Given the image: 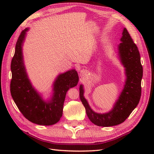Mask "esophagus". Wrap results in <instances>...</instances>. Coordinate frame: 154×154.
I'll use <instances>...</instances> for the list:
<instances>
[{
    "label": "esophagus",
    "mask_w": 154,
    "mask_h": 154,
    "mask_svg": "<svg viewBox=\"0 0 154 154\" xmlns=\"http://www.w3.org/2000/svg\"><path fill=\"white\" fill-rule=\"evenodd\" d=\"M87 75V71L85 69H82L80 71V76L81 77H84Z\"/></svg>",
    "instance_id": "esophagus-1"
}]
</instances>
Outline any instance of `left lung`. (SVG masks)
Masks as SVG:
<instances>
[{
    "label": "left lung",
    "mask_w": 154,
    "mask_h": 154,
    "mask_svg": "<svg viewBox=\"0 0 154 154\" xmlns=\"http://www.w3.org/2000/svg\"><path fill=\"white\" fill-rule=\"evenodd\" d=\"M122 34L116 53L124 68L125 81L112 109L104 113L94 112L84 97L83 85H80L79 87L80 99L85 108L87 115L91 122L99 126H113L122 123L138 105L141 97L143 68L138 49L125 28Z\"/></svg>",
    "instance_id": "1"
}]
</instances>
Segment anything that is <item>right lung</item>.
Returning <instances> with one entry per match:
<instances>
[{
  "label": "right lung",
  "mask_w": 154,
  "mask_h": 154,
  "mask_svg": "<svg viewBox=\"0 0 154 154\" xmlns=\"http://www.w3.org/2000/svg\"><path fill=\"white\" fill-rule=\"evenodd\" d=\"M28 30L29 28H26L21 32L16 44L11 66V95L20 111L29 121L39 125H53L61 118L66 93L70 88L77 85L79 76L74 69L60 73L52 85L51 96L44 99L32 85L24 65L23 45Z\"/></svg>",
  "instance_id": "1"
}]
</instances>
